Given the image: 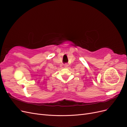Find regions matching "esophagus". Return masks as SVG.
Wrapping results in <instances>:
<instances>
[{
	"label": "esophagus",
	"instance_id": "obj_1",
	"mask_svg": "<svg viewBox=\"0 0 127 127\" xmlns=\"http://www.w3.org/2000/svg\"><path fill=\"white\" fill-rule=\"evenodd\" d=\"M68 66V64H64V67H66V68H67V67Z\"/></svg>",
	"mask_w": 127,
	"mask_h": 127
}]
</instances>
